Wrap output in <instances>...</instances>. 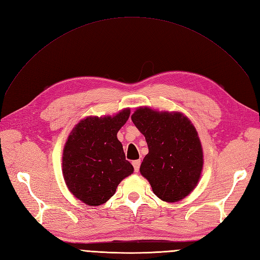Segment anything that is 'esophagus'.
<instances>
[{
	"label": "esophagus",
	"mask_w": 260,
	"mask_h": 260,
	"mask_svg": "<svg viewBox=\"0 0 260 260\" xmlns=\"http://www.w3.org/2000/svg\"><path fill=\"white\" fill-rule=\"evenodd\" d=\"M132 165H133V168H134V171L139 172L140 166H141V160H134V161H132Z\"/></svg>",
	"instance_id": "34e87169"
}]
</instances>
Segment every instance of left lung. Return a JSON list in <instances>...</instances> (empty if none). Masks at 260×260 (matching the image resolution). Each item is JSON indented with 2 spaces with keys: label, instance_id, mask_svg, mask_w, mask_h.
Returning a JSON list of instances; mask_svg holds the SVG:
<instances>
[{
  "label": "left lung",
  "instance_id": "obj_1",
  "mask_svg": "<svg viewBox=\"0 0 260 260\" xmlns=\"http://www.w3.org/2000/svg\"><path fill=\"white\" fill-rule=\"evenodd\" d=\"M131 119L148 145L141 174L161 200L184 199L198 184L203 167V151L193 124L182 113L149 107H139Z\"/></svg>",
  "mask_w": 260,
  "mask_h": 260
}]
</instances>
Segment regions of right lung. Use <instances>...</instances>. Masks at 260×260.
<instances>
[{"instance_id":"1","label":"right lung","mask_w":260,"mask_h":260,"mask_svg":"<svg viewBox=\"0 0 260 260\" xmlns=\"http://www.w3.org/2000/svg\"><path fill=\"white\" fill-rule=\"evenodd\" d=\"M129 116L130 110L124 109L113 117H87L70 133L62 172L69 190L88 205L105 203L123 178L133 173L117 139Z\"/></svg>"}]
</instances>
